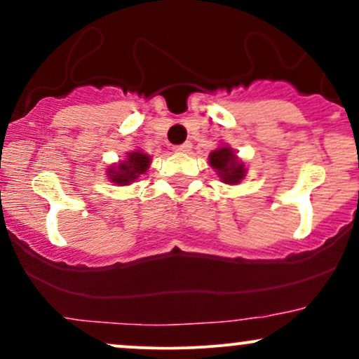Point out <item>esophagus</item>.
Segmentation results:
<instances>
[{"label":"esophagus","mask_w":359,"mask_h":359,"mask_svg":"<svg viewBox=\"0 0 359 359\" xmlns=\"http://www.w3.org/2000/svg\"><path fill=\"white\" fill-rule=\"evenodd\" d=\"M191 148H192V143L191 142H185V143H182V145L174 147V150L179 151V154H187V151L191 150Z\"/></svg>","instance_id":"obj_1"}]
</instances>
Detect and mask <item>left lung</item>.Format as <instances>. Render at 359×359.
<instances>
[{"mask_svg": "<svg viewBox=\"0 0 359 359\" xmlns=\"http://www.w3.org/2000/svg\"><path fill=\"white\" fill-rule=\"evenodd\" d=\"M209 165L219 175L221 182L238 185L246 177L245 162L228 145H219L209 154Z\"/></svg>", "mask_w": 359, "mask_h": 359, "instance_id": "8db88e82", "label": "left lung"}]
</instances>
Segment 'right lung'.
Segmentation results:
<instances>
[{"label": "right lung", "instance_id": "obj_1", "mask_svg": "<svg viewBox=\"0 0 359 359\" xmlns=\"http://www.w3.org/2000/svg\"><path fill=\"white\" fill-rule=\"evenodd\" d=\"M150 163L151 156L143 154L142 150L128 151L125 160H119L118 163H113L106 168V177L114 185H130L137 182L143 174H147Z\"/></svg>", "mask_w": 359, "mask_h": 359}]
</instances>
